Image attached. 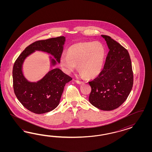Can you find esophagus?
<instances>
[{"label":"esophagus","mask_w":152,"mask_h":152,"mask_svg":"<svg viewBox=\"0 0 152 152\" xmlns=\"http://www.w3.org/2000/svg\"><path fill=\"white\" fill-rule=\"evenodd\" d=\"M75 81H76V83H78V84H83V81H79V80H76Z\"/></svg>","instance_id":"1"}]
</instances>
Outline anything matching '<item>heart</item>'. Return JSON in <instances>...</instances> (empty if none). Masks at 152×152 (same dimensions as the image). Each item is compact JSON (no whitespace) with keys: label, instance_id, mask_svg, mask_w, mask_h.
<instances>
[{"label":"heart","instance_id":"b5f03b06","mask_svg":"<svg viewBox=\"0 0 152 152\" xmlns=\"http://www.w3.org/2000/svg\"><path fill=\"white\" fill-rule=\"evenodd\" d=\"M105 49L101 43L81 42L70 46L67 55L62 54L60 64L66 73L73 72L78 64V69L87 77H96L103 68Z\"/></svg>","mask_w":152,"mask_h":152}]
</instances>
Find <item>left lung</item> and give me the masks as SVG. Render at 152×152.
<instances>
[{
    "instance_id": "1",
    "label": "left lung",
    "mask_w": 152,
    "mask_h": 152,
    "mask_svg": "<svg viewBox=\"0 0 152 152\" xmlns=\"http://www.w3.org/2000/svg\"><path fill=\"white\" fill-rule=\"evenodd\" d=\"M109 49L105 63L96 78L89 81L88 100L102 110L119 107L129 96L133 85V72L128 51L110 36L101 35Z\"/></svg>"
}]
</instances>
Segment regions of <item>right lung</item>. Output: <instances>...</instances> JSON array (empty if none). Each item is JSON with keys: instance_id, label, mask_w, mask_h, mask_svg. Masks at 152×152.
I'll use <instances>...</instances> for the list:
<instances>
[{"instance_id": "1", "label": "right lung", "mask_w": 152, "mask_h": 152, "mask_svg": "<svg viewBox=\"0 0 152 152\" xmlns=\"http://www.w3.org/2000/svg\"><path fill=\"white\" fill-rule=\"evenodd\" d=\"M65 41V37L60 36L35 42L27 47L14 62L13 81L15 95L24 107L35 114H44L55 109L60 103L66 83L72 78L56 68L37 82H30L24 76L23 62L35 51H41L54 57L56 60L50 57L51 66L56 65L57 62L60 63Z\"/></svg>"}]
</instances>
